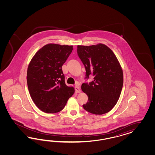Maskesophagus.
<instances>
[{
  "instance_id": "1",
  "label": "esophagus",
  "mask_w": 155,
  "mask_h": 155,
  "mask_svg": "<svg viewBox=\"0 0 155 155\" xmlns=\"http://www.w3.org/2000/svg\"><path fill=\"white\" fill-rule=\"evenodd\" d=\"M79 85H80V84H79L78 82H77L75 84V91L77 93H80L81 91V90L80 89V87H79Z\"/></svg>"
}]
</instances>
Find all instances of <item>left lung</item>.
<instances>
[{"instance_id": "1", "label": "left lung", "mask_w": 155, "mask_h": 155, "mask_svg": "<svg viewBox=\"0 0 155 155\" xmlns=\"http://www.w3.org/2000/svg\"><path fill=\"white\" fill-rule=\"evenodd\" d=\"M77 54L86 69L85 79L94 77L91 82L81 86L88 97L83 107L96 115L108 113L117 103L123 84V71L117 57L103 44L78 45Z\"/></svg>"}]
</instances>
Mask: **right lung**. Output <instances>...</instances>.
I'll use <instances>...</instances> for the list:
<instances>
[{"mask_svg": "<svg viewBox=\"0 0 155 155\" xmlns=\"http://www.w3.org/2000/svg\"><path fill=\"white\" fill-rule=\"evenodd\" d=\"M72 51V45L48 44L36 52L28 65L29 94L36 106L44 113L61 111L74 93L73 87L66 85L62 70Z\"/></svg>", "mask_w": 155, "mask_h": 155, "instance_id": "obj_1", "label": "right lung"}]
</instances>
